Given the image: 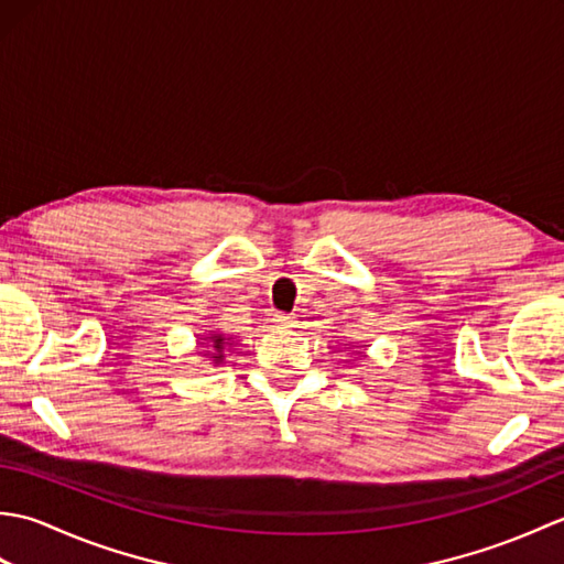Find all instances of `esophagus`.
Here are the masks:
<instances>
[{
    "instance_id": "1",
    "label": "esophagus",
    "mask_w": 564,
    "mask_h": 564,
    "mask_svg": "<svg viewBox=\"0 0 564 564\" xmlns=\"http://www.w3.org/2000/svg\"><path fill=\"white\" fill-rule=\"evenodd\" d=\"M273 325L281 327V329H291V327H295V317L293 315H285V313H275L273 315Z\"/></svg>"
}]
</instances>
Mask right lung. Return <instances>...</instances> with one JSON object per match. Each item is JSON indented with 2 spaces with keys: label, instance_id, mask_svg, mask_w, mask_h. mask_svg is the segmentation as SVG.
<instances>
[{
  "label": "right lung",
  "instance_id": "1",
  "mask_svg": "<svg viewBox=\"0 0 564 564\" xmlns=\"http://www.w3.org/2000/svg\"><path fill=\"white\" fill-rule=\"evenodd\" d=\"M200 346L206 344V351H203V358H210L213 366H220L225 361V351L230 346V337H225L220 332H210L208 337H200Z\"/></svg>",
  "mask_w": 564,
  "mask_h": 564
}]
</instances>
